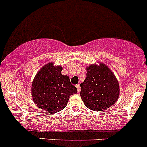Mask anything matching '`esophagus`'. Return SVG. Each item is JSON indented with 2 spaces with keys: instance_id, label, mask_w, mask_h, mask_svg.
I'll return each mask as SVG.
<instances>
[{
  "instance_id": "34e87169",
  "label": "esophagus",
  "mask_w": 147,
  "mask_h": 147,
  "mask_svg": "<svg viewBox=\"0 0 147 147\" xmlns=\"http://www.w3.org/2000/svg\"><path fill=\"white\" fill-rule=\"evenodd\" d=\"M76 87H77V89H78V92H79L80 91V84H76Z\"/></svg>"
}]
</instances>
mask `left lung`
Instances as JSON below:
<instances>
[{"label": "left lung", "instance_id": "8db88e82", "mask_svg": "<svg viewBox=\"0 0 147 147\" xmlns=\"http://www.w3.org/2000/svg\"><path fill=\"white\" fill-rule=\"evenodd\" d=\"M86 68L87 78L80 84V94L87 108L102 112L117 101L119 82L110 69L103 63L90 65Z\"/></svg>", "mask_w": 147, "mask_h": 147}]
</instances>
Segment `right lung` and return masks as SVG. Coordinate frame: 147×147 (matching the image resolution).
<instances>
[{"label":"right lung","instance_id":"1","mask_svg":"<svg viewBox=\"0 0 147 147\" xmlns=\"http://www.w3.org/2000/svg\"><path fill=\"white\" fill-rule=\"evenodd\" d=\"M63 67L48 63L40 69L34 78L31 87L33 102L49 113L63 110L67 106L69 96L78 92L67 75H63Z\"/></svg>","mask_w":147,"mask_h":147}]
</instances>
